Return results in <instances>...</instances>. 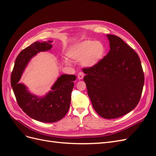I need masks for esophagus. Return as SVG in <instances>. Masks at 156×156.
<instances>
[{
  "label": "esophagus",
  "mask_w": 156,
  "mask_h": 156,
  "mask_svg": "<svg viewBox=\"0 0 156 156\" xmlns=\"http://www.w3.org/2000/svg\"><path fill=\"white\" fill-rule=\"evenodd\" d=\"M84 74L83 73V72H79L78 73V79H82L84 77Z\"/></svg>",
  "instance_id": "1"
}]
</instances>
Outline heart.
Segmentation results:
<instances>
[{"label":"heart","mask_w":156,"mask_h":156,"mask_svg":"<svg viewBox=\"0 0 156 156\" xmlns=\"http://www.w3.org/2000/svg\"><path fill=\"white\" fill-rule=\"evenodd\" d=\"M106 48L101 41L85 40L71 47L67 52L69 58L81 61L84 67L91 68L101 62L105 56ZM66 63L68 64L66 60Z\"/></svg>","instance_id":"b5f03b06"}]
</instances>
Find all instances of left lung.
I'll list each match as a JSON object with an SVG mask.
<instances>
[{
    "label": "left lung",
    "mask_w": 156,
    "mask_h": 156,
    "mask_svg": "<svg viewBox=\"0 0 156 156\" xmlns=\"http://www.w3.org/2000/svg\"><path fill=\"white\" fill-rule=\"evenodd\" d=\"M107 37L109 52L97 65L83 69V80L94 110L104 119H112L137 105L144 75L137 53L120 37Z\"/></svg>",
    "instance_id": "1"
}]
</instances>
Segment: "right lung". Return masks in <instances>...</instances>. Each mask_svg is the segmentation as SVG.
<instances>
[{
	"instance_id": "add662e5",
	"label": "right lung",
	"mask_w": 156,
	"mask_h": 156,
	"mask_svg": "<svg viewBox=\"0 0 156 156\" xmlns=\"http://www.w3.org/2000/svg\"><path fill=\"white\" fill-rule=\"evenodd\" d=\"M51 42L36 41L22 50L17 56L11 75V86L19 106L32 119L46 123L57 122L66 115L76 77L62 75L51 87V91L42 98L30 94L24 84L18 82L30 60L39 52L50 50Z\"/></svg>"
}]
</instances>
